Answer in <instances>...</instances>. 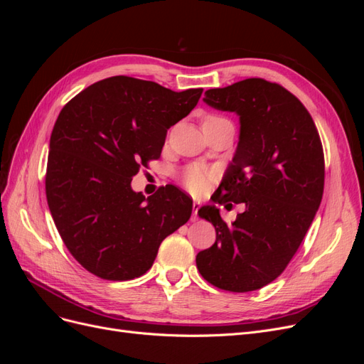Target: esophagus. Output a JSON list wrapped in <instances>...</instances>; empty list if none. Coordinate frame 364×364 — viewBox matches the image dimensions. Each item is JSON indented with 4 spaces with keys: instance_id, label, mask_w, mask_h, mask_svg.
Returning a JSON list of instances; mask_svg holds the SVG:
<instances>
[{
    "instance_id": "obj_1",
    "label": "esophagus",
    "mask_w": 364,
    "mask_h": 364,
    "mask_svg": "<svg viewBox=\"0 0 364 364\" xmlns=\"http://www.w3.org/2000/svg\"><path fill=\"white\" fill-rule=\"evenodd\" d=\"M199 206H200V202L194 200V203H193V222H196V220L199 218V215H197V209H199Z\"/></svg>"
}]
</instances>
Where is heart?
<instances>
[{
    "label": "heart",
    "instance_id": "1",
    "mask_svg": "<svg viewBox=\"0 0 364 364\" xmlns=\"http://www.w3.org/2000/svg\"><path fill=\"white\" fill-rule=\"evenodd\" d=\"M211 178L213 171L209 168L203 167V165H191L183 171L182 182L191 193L200 194L208 188Z\"/></svg>",
    "mask_w": 364,
    "mask_h": 364
}]
</instances>
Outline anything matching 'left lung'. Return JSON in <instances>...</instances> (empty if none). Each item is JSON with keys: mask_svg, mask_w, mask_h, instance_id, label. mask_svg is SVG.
Returning <instances> with one entry per match:
<instances>
[{"mask_svg": "<svg viewBox=\"0 0 364 364\" xmlns=\"http://www.w3.org/2000/svg\"><path fill=\"white\" fill-rule=\"evenodd\" d=\"M203 102L240 121L237 150L211 199L246 208L230 226L215 205L199 209L217 237L197 253V269L222 290H258L287 267L321 206V138L304 105L277 83L246 79L208 90Z\"/></svg>", "mask_w": 364, "mask_h": 364, "instance_id": "obj_1", "label": "left lung"}]
</instances>
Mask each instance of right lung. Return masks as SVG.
I'll return each instance as SVG.
<instances>
[{"mask_svg": "<svg viewBox=\"0 0 364 364\" xmlns=\"http://www.w3.org/2000/svg\"><path fill=\"white\" fill-rule=\"evenodd\" d=\"M202 91L115 75L60 111L50 138L47 202L65 246L95 277L144 274L162 240L190 220L193 200L179 188L162 186L146 199L130 182L141 165L159 158L167 130L193 111Z\"/></svg>", "mask_w": 364, "mask_h": 364, "instance_id": "1", "label": "right lung"}]
</instances>
